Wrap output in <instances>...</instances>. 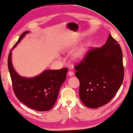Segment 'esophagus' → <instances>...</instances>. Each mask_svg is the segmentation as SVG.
Masks as SVG:
<instances>
[{
    "instance_id": "34e87169",
    "label": "esophagus",
    "mask_w": 133,
    "mask_h": 133,
    "mask_svg": "<svg viewBox=\"0 0 133 133\" xmlns=\"http://www.w3.org/2000/svg\"><path fill=\"white\" fill-rule=\"evenodd\" d=\"M68 75L69 76H72L73 75V72H72V71H69L68 73Z\"/></svg>"
}]
</instances>
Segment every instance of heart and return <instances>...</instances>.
Returning a JSON list of instances; mask_svg holds the SVG:
<instances>
[{"mask_svg": "<svg viewBox=\"0 0 133 133\" xmlns=\"http://www.w3.org/2000/svg\"><path fill=\"white\" fill-rule=\"evenodd\" d=\"M87 50H88V48H87V47L86 46L83 47L78 51H77L73 55L74 60L76 61H78V62L80 61L81 60H82L84 58V57L85 56Z\"/></svg>", "mask_w": 133, "mask_h": 133, "instance_id": "heart-1", "label": "heart"}]
</instances>
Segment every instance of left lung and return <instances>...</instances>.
<instances>
[{
	"mask_svg": "<svg viewBox=\"0 0 133 133\" xmlns=\"http://www.w3.org/2000/svg\"><path fill=\"white\" fill-rule=\"evenodd\" d=\"M74 68L80 83V99L87 107L99 108L111 101L122 83L124 68L121 47L109 34L102 47L90 50Z\"/></svg>",
	"mask_w": 133,
	"mask_h": 133,
	"instance_id": "left-lung-1",
	"label": "left lung"
}]
</instances>
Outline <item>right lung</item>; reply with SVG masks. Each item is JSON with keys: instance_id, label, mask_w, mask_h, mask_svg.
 I'll list each match as a JSON object with an SVG mask.
<instances>
[{"instance_id": "add662e5", "label": "right lung", "mask_w": 133, "mask_h": 133, "mask_svg": "<svg viewBox=\"0 0 133 133\" xmlns=\"http://www.w3.org/2000/svg\"><path fill=\"white\" fill-rule=\"evenodd\" d=\"M27 31L22 33L12 50L20 43ZM12 50L8 58V66L13 90L17 98L31 109L38 111H49L56 103L61 85L66 79L67 68L60 70H46L33 78L19 76L13 67Z\"/></svg>"}]
</instances>
